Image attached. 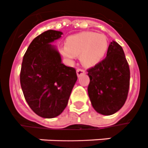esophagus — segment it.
I'll list each match as a JSON object with an SVG mask.
<instances>
[{"label":"esophagus","instance_id":"esophagus-1","mask_svg":"<svg viewBox=\"0 0 148 148\" xmlns=\"http://www.w3.org/2000/svg\"><path fill=\"white\" fill-rule=\"evenodd\" d=\"M85 74V71L82 68H77V76L81 77V75H83V74Z\"/></svg>","mask_w":148,"mask_h":148}]
</instances>
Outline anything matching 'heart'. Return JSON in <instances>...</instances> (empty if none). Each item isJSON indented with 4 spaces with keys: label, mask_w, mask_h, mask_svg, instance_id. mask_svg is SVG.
<instances>
[{
    "label": "heart",
    "mask_w": 148,
    "mask_h": 148,
    "mask_svg": "<svg viewBox=\"0 0 148 148\" xmlns=\"http://www.w3.org/2000/svg\"><path fill=\"white\" fill-rule=\"evenodd\" d=\"M108 48V38L105 35L95 32H81L70 36L66 47H62V53L68 59L80 55L84 65L93 66L105 55Z\"/></svg>",
    "instance_id": "heart-1"
}]
</instances>
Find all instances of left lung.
Listing matches in <instances>:
<instances>
[{
    "instance_id": "8db88e82",
    "label": "left lung",
    "mask_w": 148,
    "mask_h": 148,
    "mask_svg": "<svg viewBox=\"0 0 148 148\" xmlns=\"http://www.w3.org/2000/svg\"><path fill=\"white\" fill-rule=\"evenodd\" d=\"M87 71L88 95L95 110L103 115L118 111L126 101L130 86V68L121 46L112 41L107 57Z\"/></svg>"
}]
</instances>
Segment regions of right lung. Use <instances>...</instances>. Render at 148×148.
Here are the masks:
<instances>
[{"label":"right lung","instance_id":"obj_1","mask_svg":"<svg viewBox=\"0 0 148 148\" xmlns=\"http://www.w3.org/2000/svg\"><path fill=\"white\" fill-rule=\"evenodd\" d=\"M62 32L48 30L36 37L25 52L20 74L24 98L40 117L53 118L67 107L77 80L76 70L61 63L60 53L50 45Z\"/></svg>","mask_w":148,"mask_h":148}]
</instances>
